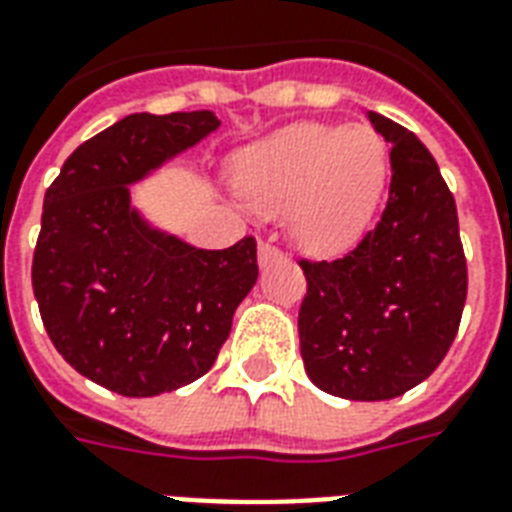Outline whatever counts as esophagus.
Here are the masks:
<instances>
[{
  "label": "esophagus",
  "instance_id": "esophagus-1",
  "mask_svg": "<svg viewBox=\"0 0 512 512\" xmlns=\"http://www.w3.org/2000/svg\"><path fill=\"white\" fill-rule=\"evenodd\" d=\"M279 257H282V249L276 247V244H271V241H260V247H257V260H260V265L273 263V260H279Z\"/></svg>",
  "mask_w": 512,
  "mask_h": 512
}]
</instances>
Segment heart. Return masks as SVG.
<instances>
[{
  "label": "heart",
  "instance_id": "1",
  "mask_svg": "<svg viewBox=\"0 0 512 512\" xmlns=\"http://www.w3.org/2000/svg\"><path fill=\"white\" fill-rule=\"evenodd\" d=\"M389 177V152L370 126L292 123L241 152L236 185L257 212L290 209V233L319 255L368 230Z\"/></svg>",
  "mask_w": 512,
  "mask_h": 512
}]
</instances>
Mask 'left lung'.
Returning a JSON list of instances; mask_svg holds the SVG:
<instances>
[{
  "instance_id": "1",
  "label": "left lung",
  "mask_w": 512,
  "mask_h": 512,
  "mask_svg": "<svg viewBox=\"0 0 512 512\" xmlns=\"http://www.w3.org/2000/svg\"><path fill=\"white\" fill-rule=\"evenodd\" d=\"M392 144L381 220L338 260H300V354L308 378L343 400H392L438 368L467 298L454 195L416 134L368 112Z\"/></svg>"
}]
</instances>
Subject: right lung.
<instances>
[{"label": "right lung", "mask_w": 512, "mask_h": 512, "mask_svg": "<svg viewBox=\"0 0 512 512\" xmlns=\"http://www.w3.org/2000/svg\"><path fill=\"white\" fill-rule=\"evenodd\" d=\"M220 128L209 109L128 115L83 142L45 193L31 287L80 376L123 397L201 378L257 282V241L198 249L152 228L128 185Z\"/></svg>", "instance_id": "obj_1"}]
</instances>
